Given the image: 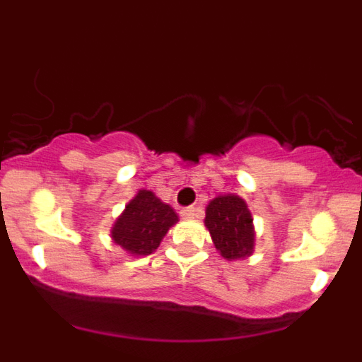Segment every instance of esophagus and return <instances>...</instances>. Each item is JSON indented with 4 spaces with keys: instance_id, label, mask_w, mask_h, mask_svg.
<instances>
[{
    "instance_id": "esophagus-1",
    "label": "esophagus",
    "mask_w": 362,
    "mask_h": 362,
    "mask_svg": "<svg viewBox=\"0 0 362 362\" xmlns=\"http://www.w3.org/2000/svg\"><path fill=\"white\" fill-rule=\"evenodd\" d=\"M181 216L187 217V219H192V217H197V210L194 206H187V209L181 210Z\"/></svg>"
}]
</instances>
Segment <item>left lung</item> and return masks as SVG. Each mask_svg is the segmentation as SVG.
I'll return each mask as SVG.
<instances>
[{
	"mask_svg": "<svg viewBox=\"0 0 362 362\" xmlns=\"http://www.w3.org/2000/svg\"><path fill=\"white\" fill-rule=\"evenodd\" d=\"M252 214L239 196H217L206 206L204 226L225 259H245L252 255L255 243Z\"/></svg>",
	"mask_w": 362,
	"mask_h": 362,
	"instance_id": "8db88e82",
	"label": "left lung"
}]
</instances>
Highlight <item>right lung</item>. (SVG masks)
I'll list each match as a JSON object with an SVG mask.
<instances>
[{"label": "right lung", "mask_w": 362, "mask_h": 362, "mask_svg": "<svg viewBox=\"0 0 362 362\" xmlns=\"http://www.w3.org/2000/svg\"><path fill=\"white\" fill-rule=\"evenodd\" d=\"M177 223V214L170 204L163 203L150 190H139L124 206V212L112 226V239L132 255L152 254L163 241L172 225Z\"/></svg>", "instance_id": "obj_1"}]
</instances>
